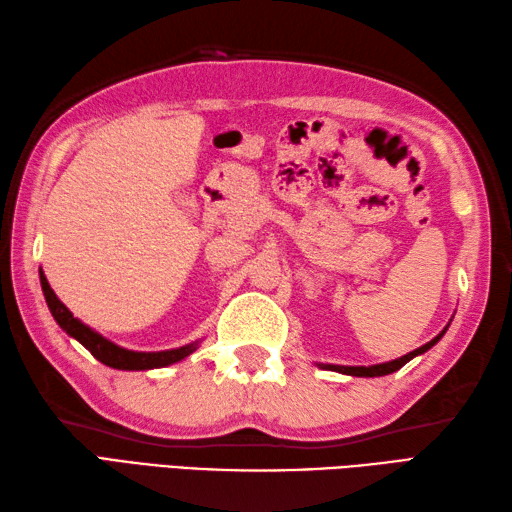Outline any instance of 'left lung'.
<instances>
[{"mask_svg":"<svg viewBox=\"0 0 512 512\" xmlns=\"http://www.w3.org/2000/svg\"><path fill=\"white\" fill-rule=\"evenodd\" d=\"M447 328H449V325H447ZM447 328H444V330L436 336V339H431L427 345H422V347H418V350H413V352H409V354H405V356L396 358V361L380 363V365H369V367H345V365H321V367L332 369V372L347 374V376H367V378H372V376H387V374H391V372H396V369H400L402 365H407L413 356L424 354V352L429 350V347L436 345V343L442 339V336H444V332H447Z\"/></svg>","mask_w":512,"mask_h":512,"instance_id":"left-lung-1","label":"left lung"}]
</instances>
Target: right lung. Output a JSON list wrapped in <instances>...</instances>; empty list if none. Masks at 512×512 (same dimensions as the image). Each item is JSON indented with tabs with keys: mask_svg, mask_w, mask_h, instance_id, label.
Wrapping results in <instances>:
<instances>
[{
	"mask_svg": "<svg viewBox=\"0 0 512 512\" xmlns=\"http://www.w3.org/2000/svg\"><path fill=\"white\" fill-rule=\"evenodd\" d=\"M39 279H41L43 297H46V303H48L54 321H57L65 332L74 336V339L79 341L85 350H90L92 356L99 358V361L107 367H114V369L167 367L171 363L182 361V358L189 356L191 352H195V345L198 343L184 345V347H178V350H167V352H132V350H125V347H118L112 341L103 339L99 332L90 330L88 325L81 323L79 319H74V314L63 306V303L57 299V295H54V290L50 288L48 279L41 273V270H39Z\"/></svg>",
	"mask_w": 512,
	"mask_h": 512,
	"instance_id": "add662e5",
	"label": "right lung"
}]
</instances>
